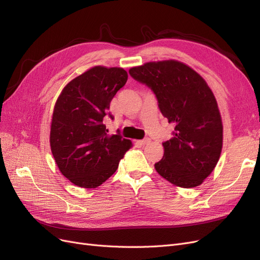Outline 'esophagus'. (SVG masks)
<instances>
[{
	"instance_id": "34e87169",
	"label": "esophagus",
	"mask_w": 260,
	"mask_h": 260,
	"mask_svg": "<svg viewBox=\"0 0 260 260\" xmlns=\"http://www.w3.org/2000/svg\"><path fill=\"white\" fill-rule=\"evenodd\" d=\"M138 142L140 143V144H146V143H149L151 142V139H148V138H145V139H143V140H139Z\"/></svg>"
}]
</instances>
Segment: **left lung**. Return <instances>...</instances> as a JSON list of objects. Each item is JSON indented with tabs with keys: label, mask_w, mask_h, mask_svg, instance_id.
Masks as SVG:
<instances>
[{
	"label": "left lung",
	"mask_w": 260,
	"mask_h": 260,
	"mask_svg": "<svg viewBox=\"0 0 260 260\" xmlns=\"http://www.w3.org/2000/svg\"><path fill=\"white\" fill-rule=\"evenodd\" d=\"M129 74L151 88L161 114L176 124L174 137L162 143L156 171L176 186H199L222 149L223 127L214 93L201 75L175 59L145 62Z\"/></svg>",
	"instance_id": "obj_1"
}]
</instances>
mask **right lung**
Masks as SVG:
<instances>
[{"label":"right lung","instance_id":"1","mask_svg":"<svg viewBox=\"0 0 260 260\" xmlns=\"http://www.w3.org/2000/svg\"><path fill=\"white\" fill-rule=\"evenodd\" d=\"M127 79L123 68L94 66L68 82L55 103L51 151L61 175L77 186H100L132 147L130 140L107 135L104 124L111 101Z\"/></svg>","mask_w":260,"mask_h":260}]
</instances>
